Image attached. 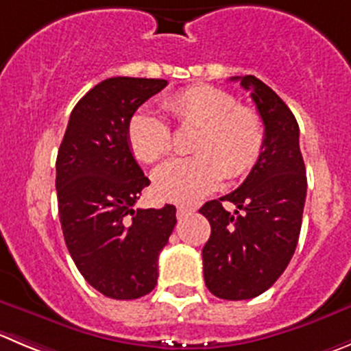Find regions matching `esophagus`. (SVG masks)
I'll use <instances>...</instances> for the list:
<instances>
[{
	"label": "esophagus",
	"instance_id": "obj_1",
	"mask_svg": "<svg viewBox=\"0 0 351 351\" xmlns=\"http://www.w3.org/2000/svg\"><path fill=\"white\" fill-rule=\"evenodd\" d=\"M195 212V208H191V206H184V205H179L178 206V217L179 219H182V217L189 215V213Z\"/></svg>",
	"mask_w": 351,
	"mask_h": 351
}]
</instances>
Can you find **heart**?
<instances>
[{
	"instance_id": "heart-1",
	"label": "heart",
	"mask_w": 351,
	"mask_h": 351,
	"mask_svg": "<svg viewBox=\"0 0 351 351\" xmlns=\"http://www.w3.org/2000/svg\"><path fill=\"white\" fill-rule=\"evenodd\" d=\"M163 108L182 128L199 129L191 158H173L153 172V191L160 199L196 203L220 186L223 178L239 179L253 170L265 146L258 113L213 86H191L163 101ZM128 143L143 163H155L172 149L169 123L153 112H136L128 122Z\"/></svg>"
}]
</instances>
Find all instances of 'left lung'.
<instances>
[{
	"instance_id": "left-lung-1",
	"label": "left lung",
	"mask_w": 351,
	"mask_h": 351,
	"mask_svg": "<svg viewBox=\"0 0 351 351\" xmlns=\"http://www.w3.org/2000/svg\"><path fill=\"white\" fill-rule=\"evenodd\" d=\"M231 81L250 91L265 128V146L236 191L199 208L212 228L202 252L203 278L219 298L250 300L278 281L295 253L306 173L298 122L288 105L255 75ZM222 201L236 204L235 212L223 209Z\"/></svg>"
}]
</instances>
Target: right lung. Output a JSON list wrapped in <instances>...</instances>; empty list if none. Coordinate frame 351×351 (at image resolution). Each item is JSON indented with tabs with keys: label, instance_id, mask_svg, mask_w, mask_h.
<instances>
[{
	"label": "right lung",
	"instance_id": "obj_1",
	"mask_svg": "<svg viewBox=\"0 0 351 351\" xmlns=\"http://www.w3.org/2000/svg\"><path fill=\"white\" fill-rule=\"evenodd\" d=\"M167 84L141 77L96 84L70 113L56 156L66 248L82 278L113 300L141 298L155 288L158 255L178 222L173 205L134 208L149 179L128 143L129 119Z\"/></svg>",
	"mask_w": 351,
	"mask_h": 351
}]
</instances>
